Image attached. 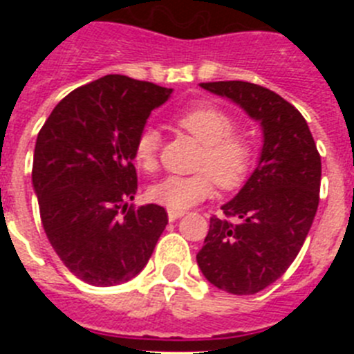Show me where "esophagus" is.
<instances>
[{
  "mask_svg": "<svg viewBox=\"0 0 354 354\" xmlns=\"http://www.w3.org/2000/svg\"><path fill=\"white\" fill-rule=\"evenodd\" d=\"M180 216H184V212L183 211H168V220L170 221H175V220H179Z\"/></svg>",
  "mask_w": 354,
  "mask_h": 354,
  "instance_id": "esophagus-1",
  "label": "esophagus"
}]
</instances>
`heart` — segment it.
Returning <instances> with one entry per match:
<instances>
[{
  "mask_svg": "<svg viewBox=\"0 0 354 354\" xmlns=\"http://www.w3.org/2000/svg\"><path fill=\"white\" fill-rule=\"evenodd\" d=\"M175 124L204 145L200 156V174L168 175L149 187V198L171 211H186L214 193V179L223 189L239 187L248 177L255 159L252 140L236 134V120L225 109L211 104H196L177 115ZM161 134L147 126L134 142V162L142 170L158 168Z\"/></svg>",
  "mask_w": 354,
  "mask_h": 354,
  "instance_id": "1",
  "label": "heart"
}]
</instances>
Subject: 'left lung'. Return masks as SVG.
<instances>
[{"mask_svg": "<svg viewBox=\"0 0 354 354\" xmlns=\"http://www.w3.org/2000/svg\"><path fill=\"white\" fill-rule=\"evenodd\" d=\"M200 86L261 124L257 167L221 205L225 216H212L196 253L212 286L237 296L255 294L286 273L305 243L319 205L321 156L303 115L278 93L246 81Z\"/></svg>", "mask_w": 354, "mask_h": 354, "instance_id": "left-lung-1", "label": "left lung"}]
</instances>
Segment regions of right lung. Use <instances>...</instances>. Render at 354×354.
Returning a JSON list of instances; mask_svg holds the SVG:
<instances>
[{
  "instance_id": "1",
  "label": "right lung",
  "mask_w": 354,
  "mask_h": 354,
  "mask_svg": "<svg viewBox=\"0 0 354 354\" xmlns=\"http://www.w3.org/2000/svg\"><path fill=\"white\" fill-rule=\"evenodd\" d=\"M171 88L108 74L62 99L40 129L31 183L49 243L95 287L129 282L168 225L161 205L127 209L138 192L136 136Z\"/></svg>"
}]
</instances>
